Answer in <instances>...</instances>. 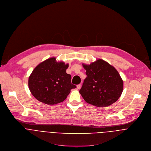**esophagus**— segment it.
<instances>
[{
  "mask_svg": "<svg viewBox=\"0 0 151 151\" xmlns=\"http://www.w3.org/2000/svg\"><path fill=\"white\" fill-rule=\"evenodd\" d=\"M81 84H78V85L77 86V88L78 89H80V88H81Z\"/></svg>",
  "mask_w": 151,
  "mask_h": 151,
  "instance_id": "esophagus-1",
  "label": "esophagus"
}]
</instances>
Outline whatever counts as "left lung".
<instances>
[{"instance_id": "1", "label": "left lung", "mask_w": 151, "mask_h": 151, "mask_svg": "<svg viewBox=\"0 0 151 151\" xmlns=\"http://www.w3.org/2000/svg\"><path fill=\"white\" fill-rule=\"evenodd\" d=\"M83 66L87 77L79 92L84 100L100 107L115 103L123 88V81L116 68L101 59Z\"/></svg>"}]
</instances>
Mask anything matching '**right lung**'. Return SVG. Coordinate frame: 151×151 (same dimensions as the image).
I'll return each mask as SVG.
<instances>
[{"instance_id":"right-lung-1","label":"right lung","mask_w":151,"mask_h":151,"mask_svg":"<svg viewBox=\"0 0 151 151\" xmlns=\"http://www.w3.org/2000/svg\"><path fill=\"white\" fill-rule=\"evenodd\" d=\"M68 64L57 62L55 57L39 64L28 80L29 90L38 101L47 104H56L65 100L73 88L70 74L66 73Z\"/></svg>"}]
</instances>
